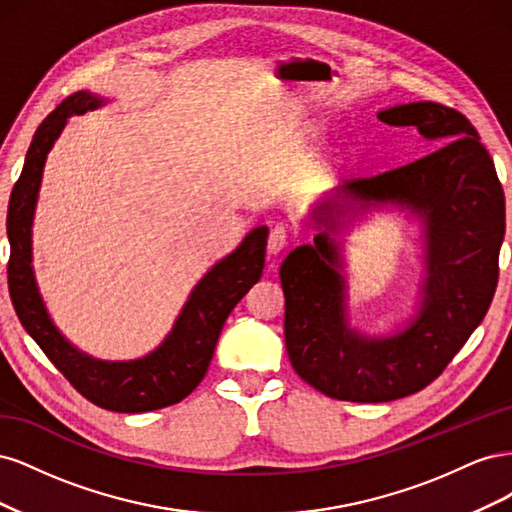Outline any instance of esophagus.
<instances>
[{"instance_id":"obj_1","label":"esophagus","mask_w":512,"mask_h":512,"mask_svg":"<svg viewBox=\"0 0 512 512\" xmlns=\"http://www.w3.org/2000/svg\"><path fill=\"white\" fill-rule=\"evenodd\" d=\"M286 245H288V235H286V230H284L282 226H275V228H271V235H269V241H267V250H269V254H271V256L282 254V252L286 250Z\"/></svg>"}]
</instances>
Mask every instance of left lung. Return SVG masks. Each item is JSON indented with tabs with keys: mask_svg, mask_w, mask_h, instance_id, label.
Here are the masks:
<instances>
[{
	"mask_svg": "<svg viewBox=\"0 0 512 512\" xmlns=\"http://www.w3.org/2000/svg\"><path fill=\"white\" fill-rule=\"evenodd\" d=\"M378 119L414 128L427 156L324 194L307 215L314 243L280 267L284 335L294 371L333 399L378 404L425 389L483 322L498 286L504 190L472 123L436 102L384 108ZM397 206L422 224L424 280L410 319L389 336L352 328L343 235L369 208Z\"/></svg>",
	"mask_w": 512,
	"mask_h": 512,
	"instance_id": "left-lung-1",
	"label": "left lung"
}]
</instances>
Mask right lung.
<instances>
[{"instance_id":"right-lung-1","label":"right lung","mask_w":512,"mask_h":512,"mask_svg":"<svg viewBox=\"0 0 512 512\" xmlns=\"http://www.w3.org/2000/svg\"><path fill=\"white\" fill-rule=\"evenodd\" d=\"M106 102L91 91H76L36 130L8 205V288L25 331L76 391L104 410L136 414L177 404L205 378L228 314L265 269L269 228H252L235 250L200 277L173 329L145 356L104 361L70 344L53 322L36 282L32 228L44 164L59 134L72 115L96 111Z\"/></svg>"}]
</instances>
